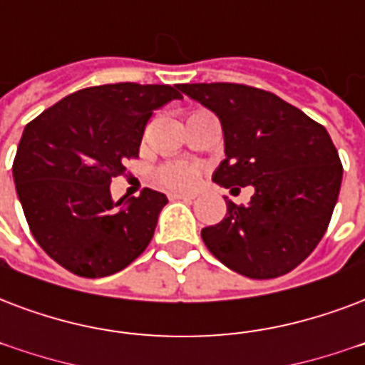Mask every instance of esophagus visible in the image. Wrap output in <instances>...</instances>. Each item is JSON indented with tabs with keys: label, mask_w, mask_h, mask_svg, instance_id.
Returning a JSON list of instances; mask_svg holds the SVG:
<instances>
[{
	"label": "esophagus",
	"mask_w": 365,
	"mask_h": 365,
	"mask_svg": "<svg viewBox=\"0 0 365 365\" xmlns=\"http://www.w3.org/2000/svg\"><path fill=\"white\" fill-rule=\"evenodd\" d=\"M168 197L172 201H193L195 199L193 193H170Z\"/></svg>",
	"instance_id": "34e87169"
}]
</instances>
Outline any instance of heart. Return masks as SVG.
<instances>
[{
    "label": "heart",
    "mask_w": 365,
    "mask_h": 365,
    "mask_svg": "<svg viewBox=\"0 0 365 365\" xmlns=\"http://www.w3.org/2000/svg\"><path fill=\"white\" fill-rule=\"evenodd\" d=\"M158 182L163 183L164 187L178 189V191H187L193 189L201 178V168L193 163H185V160H178V163L164 164L158 170Z\"/></svg>",
    "instance_id": "obj_1"
}]
</instances>
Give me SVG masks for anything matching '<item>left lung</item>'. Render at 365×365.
Here are the masks:
<instances>
[{"label":"left lung","mask_w":365,"mask_h":365,"mask_svg":"<svg viewBox=\"0 0 365 365\" xmlns=\"http://www.w3.org/2000/svg\"><path fill=\"white\" fill-rule=\"evenodd\" d=\"M180 90L222 124L226 158L212 182L255 189L245 207L224 197V220L201 232L208 250L250 279L297 268L324 237L343 180L327 130L282 97L250 86L182 83Z\"/></svg>","instance_id":"left-lung-1"}]
</instances>
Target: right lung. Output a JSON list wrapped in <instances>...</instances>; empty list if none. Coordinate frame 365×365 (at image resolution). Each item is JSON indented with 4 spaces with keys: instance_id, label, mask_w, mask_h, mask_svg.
I'll return each instance as SVG.
<instances>
[{
    "instance_id": "right-lung-1",
    "label": "right lung",
    "mask_w": 365,
    "mask_h": 365,
    "mask_svg": "<svg viewBox=\"0 0 365 365\" xmlns=\"http://www.w3.org/2000/svg\"><path fill=\"white\" fill-rule=\"evenodd\" d=\"M180 83L122 82L74 91L26 124L13 163L30 232L82 277L124 269L147 249L166 195L143 189L113 201L110 178L138 157L153 110L182 99Z\"/></svg>"
}]
</instances>
